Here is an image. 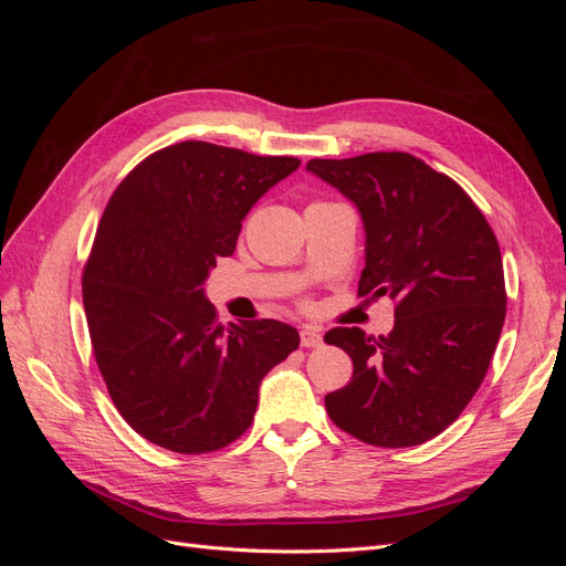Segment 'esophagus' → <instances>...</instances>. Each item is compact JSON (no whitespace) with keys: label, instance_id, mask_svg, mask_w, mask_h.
I'll return each instance as SVG.
<instances>
[{"label":"esophagus","instance_id":"34e87169","mask_svg":"<svg viewBox=\"0 0 566 566\" xmlns=\"http://www.w3.org/2000/svg\"><path fill=\"white\" fill-rule=\"evenodd\" d=\"M300 342H302V347H321L323 337H321L318 328H314V325H302Z\"/></svg>","mask_w":566,"mask_h":566}]
</instances>
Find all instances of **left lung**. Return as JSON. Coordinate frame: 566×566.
<instances>
[{
  "mask_svg": "<svg viewBox=\"0 0 566 566\" xmlns=\"http://www.w3.org/2000/svg\"><path fill=\"white\" fill-rule=\"evenodd\" d=\"M306 169L361 212L358 295L397 302L389 335L325 333L354 364L325 410L370 447H418L465 410L489 370L507 304L499 241L472 198L410 153L314 158Z\"/></svg>",
  "mask_w": 566,
  "mask_h": 566,
  "instance_id": "obj_1",
  "label": "left lung"
}]
</instances>
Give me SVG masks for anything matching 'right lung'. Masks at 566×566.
<instances>
[{
    "label": "right lung",
    "instance_id": "add662e5",
    "mask_svg": "<svg viewBox=\"0 0 566 566\" xmlns=\"http://www.w3.org/2000/svg\"><path fill=\"white\" fill-rule=\"evenodd\" d=\"M297 158L181 142L136 165L111 196L82 276L96 366L134 432L198 455L229 447L264 375L300 347L293 325L217 323L202 283L243 219Z\"/></svg>",
    "mask_w": 566,
    "mask_h": 566
}]
</instances>
